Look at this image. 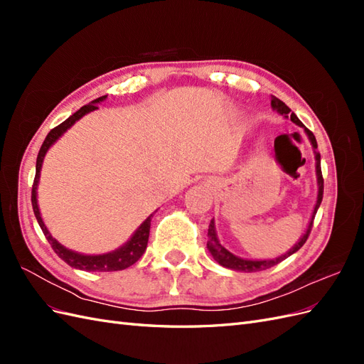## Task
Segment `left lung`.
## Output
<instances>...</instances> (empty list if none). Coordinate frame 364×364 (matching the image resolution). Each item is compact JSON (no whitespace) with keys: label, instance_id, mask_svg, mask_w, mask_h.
<instances>
[{"label":"left lung","instance_id":"8db88e82","mask_svg":"<svg viewBox=\"0 0 364 364\" xmlns=\"http://www.w3.org/2000/svg\"><path fill=\"white\" fill-rule=\"evenodd\" d=\"M272 106L273 109H277V111L285 117H290V119L293 121V123H296L297 126H301L305 129L308 138H310L311 144L314 149H317V142H316V138L313 135L311 130H308L302 121L297 118L294 114H290V107L285 105L284 102H281L279 98L273 97L272 98ZM316 171H317V182H318V194H317V203L314 206V213H313V217H311V222H310V226H308L306 232L304 234V237L299 240V243H297L293 249H290L285 255L279 257V258H274V259H267V261H250V259H243V258H238L235 255H232V253L228 252L222 245H220V241L217 238V234H215V228H214V220H211V223H209V229H208V250L211 252V255L214 257V259L220 264V266L223 267H228V269H232V270H238V272H259V270H266V269H270L273 266H277V264H279L281 261H284L285 258H289L290 255H293L294 252L299 250L304 245L305 241L308 240V235H310L311 232V228H313V222H314V215L317 213L318 206H321L322 203V199H323V176H322V168H321V155L318 153H316Z\"/></svg>","mask_w":364,"mask_h":364}]
</instances>
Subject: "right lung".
<instances>
[{"label": "right lung", "instance_id": "obj_1", "mask_svg": "<svg viewBox=\"0 0 364 364\" xmlns=\"http://www.w3.org/2000/svg\"><path fill=\"white\" fill-rule=\"evenodd\" d=\"M106 98V95L98 97L90 105H85L83 107H80L79 111L75 114H73L70 118H67L60 123L59 126H56L54 129L50 130V134L47 135L46 141L42 142V147L38 153V159H36V174H35V181H33V186H31V206H33V213L36 215L38 223L42 229L43 235L48 240L50 246L53 247V250L58 253V257L62 258L68 266L74 267V269H80V270H86V272H115V270H124L127 267H130L132 264H135L142 253L146 252L147 247V241H149V234H150V222L151 217L150 215L144 223H142L136 232L134 234L127 243L117 249L115 252L106 253V255H82V253L73 252L67 247H63L62 245H59L56 240H54L50 232L47 230L46 225H43L41 214H39V208H38V200H36V188H38V181H39V173H41V167H42V161L43 156H46L47 150L51 147V144L56 142V139L63 135V132H67V129H70L77 119L82 118L85 114L95 111L98 109V106L95 103H100Z\"/></svg>", "mask_w": 364, "mask_h": 364}]
</instances>
